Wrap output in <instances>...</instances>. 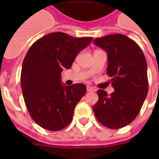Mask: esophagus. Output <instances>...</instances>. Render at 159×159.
<instances>
[{
    "label": "esophagus",
    "mask_w": 159,
    "mask_h": 159,
    "mask_svg": "<svg viewBox=\"0 0 159 159\" xmlns=\"http://www.w3.org/2000/svg\"><path fill=\"white\" fill-rule=\"evenodd\" d=\"M87 92H93L94 89H93V87H90V86H87Z\"/></svg>",
    "instance_id": "34e87169"
}]
</instances>
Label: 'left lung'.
I'll return each mask as SVG.
<instances>
[{"label": "left lung", "instance_id": "obj_1", "mask_svg": "<svg viewBox=\"0 0 159 159\" xmlns=\"http://www.w3.org/2000/svg\"><path fill=\"white\" fill-rule=\"evenodd\" d=\"M94 43L106 51V74L111 77L115 92L108 96L98 90V102L93 106L97 120L110 129L130 124L140 111L148 90L147 62L140 47L121 34L95 39Z\"/></svg>", "mask_w": 159, "mask_h": 159}]
</instances>
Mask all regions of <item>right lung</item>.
<instances>
[{"label": "right lung", "mask_w": 159, "mask_h": 159, "mask_svg": "<svg viewBox=\"0 0 159 159\" xmlns=\"http://www.w3.org/2000/svg\"><path fill=\"white\" fill-rule=\"evenodd\" d=\"M92 38H74L62 32L43 36L31 45L22 63L21 88L26 108L42 128L57 131L72 120L76 105L86 93L82 83L65 86L61 72Z\"/></svg>", "instance_id": "obj_1"}]
</instances>
